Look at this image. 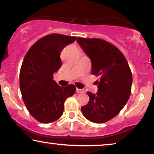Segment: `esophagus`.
<instances>
[{
  "mask_svg": "<svg viewBox=\"0 0 154 154\" xmlns=\"http://www.w3.org/2000/svg\"><path fill=\"white\" fill-rule=\"evenodd\" d=\"M76 91H77V93H85V90L82 89H78V88H77L76 89Z\"/></svg>",
  "mask_w": 154,
  "mask_h": 154,
  "instance_id": "1",
  "label": "esophagus"
}]
</instances>
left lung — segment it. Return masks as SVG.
<instances>
[{"label":"left lung","instance_id":"1","mask_svg":"<svg viewBox=\"0 0 154 154\" xmlns=\"http://www.w3.org/2000/svg\"><path fill=\"white\" fill-rule=\"evenodd\" d=\"M77 42L91 61V72L99 76L98 91H88L89 101L82 106L89 121L103 123L120 112L131 94L132 75L125 57L119 49L101 38L78 37Z\"/></svg>","mask_w":154,"mask_h":154}]
</instances>
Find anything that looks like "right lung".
I'll list each match as a JSON object with an SVG mask.
<instances>
[{"mask_svg": "<svg viewBox=\"0 0 154 154\" xmlns=\"http://www.w3.org/2000/svg\"><path fill=\"white\" fill-rule=\"evenodd\" d=\"M75 36L51 34L41 38L29 49L20 72L22 96L29 113L42 123L58 120L65 101L75 93L73 85L60 87L53 73L60 68V53Z\"/></svg>", "mask_w": 154, "mask_h": 154, "instance_id": "obj_1", "label": "right lung"}]
</instances>
